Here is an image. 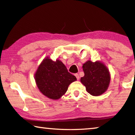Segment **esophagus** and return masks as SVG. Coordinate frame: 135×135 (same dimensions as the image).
<instances>
[{"mask_svg": "<svg viewBox=\"0 0 135 135\" xmlns=\"http://www.w3.org/2000/svg\"><path fill=\"white\" fill-rule=\"evenodd\" d=\"M75 76H76V78H77V80H79V79H80L79 75L78 74H75Z\"/></svg>", "mask_w": 135, "mask_h": 135, "instance_id": "1", "label": "esophagus"}]
</instances>
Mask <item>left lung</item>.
I'll use <instances>...</instances> for the list:
<instances>
[{"mask_svg": "<svg viewBox=\"0 0 135 135\" xmlns=\"http://www.w3.org/2000/svg\"><path fill=\"white\" fill-rule=\"evenodd\" d=\"M84 76L80 81L86 87L89 93L92 96H99L108 89L111 76L108 68L99 61L95 62L88 61L83 64Z\"/></svg>", "mask_w": 135, "mask_h": 135, "instance_id": "left-lung-1", "label": "left lung"}]
</instances>
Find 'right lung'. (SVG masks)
Segmentation results:
<instances>
[{"label": "right lung", "instance_id": "obj_1", "mask_svg": "<svg viewBox=\"0 0 135 135\" xmlns=\"http://www.w3.org/2000/svg\"><path fill=\"white\" fill-rule=\"evenodd\" d=\"M35 79L40 92L53 100L64 95L70 84L77 80L59 59L54 61L49 57L40 63L35 74Z\"/></svg>", "mask_w": 135, "mask_h": 135}]
</instances>
